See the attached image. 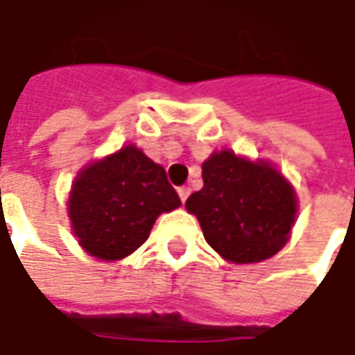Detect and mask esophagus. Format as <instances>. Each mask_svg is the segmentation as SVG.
Returning a JSON list of instances; mask_svg holds the SVG:
<instances>
[{
  "label": "esophagus",
  "instance_id": "obj_1",
  "mask_svg": "<svg viewBox=\"0 0 355 355\" xmlns=\"http://www.w3.org/2000/svg\"><path fill=\"white\" fill-rule=\"evenodd\" d=\"M178 193H180V199H182V203H185V199L189 198L191 189H189V187H180V189H178Z\"/></svg>",
  "mask_w": 355,
  "mask_h": 355
}]
</instances>
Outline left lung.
Instances as JSON below:
<instances>
[{"instance_id": "obj_1", "label": "left lung", "mask_w": 355, "mask_h": 355, "mask_svg": "<svg viewBox=\"0 0 355 355\" xmlns=\"http://www.w3.org/2000/svg\"><path fill=\"white\" fill-rule=\"evenodd\" d=\"M203 187L185 201L205 241L231 263H259L288 241L296 196L268 164H252L233 152L213 154L201 168Z\"/></svg>"}]
</instances>
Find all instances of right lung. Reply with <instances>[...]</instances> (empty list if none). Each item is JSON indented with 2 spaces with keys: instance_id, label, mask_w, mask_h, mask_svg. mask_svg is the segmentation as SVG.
<instances>
[{
  "instance_id": "1",
  "label": "right lung",
  "mask_w": 355,
  "mask_h": 355,
  "mask_svg": "<svg viewBox=\"0 0 355 355\" xmlns=\"http://www.w3.org/2000/svg\"><path fill=\"white\" fill-rule=\"evenodd\" d=\"M180 205L166 170L138 148L126 146L78 173L69 217L85 251L118 261L148 239L159 213Z\"/></svg>"
}]
</instances>
